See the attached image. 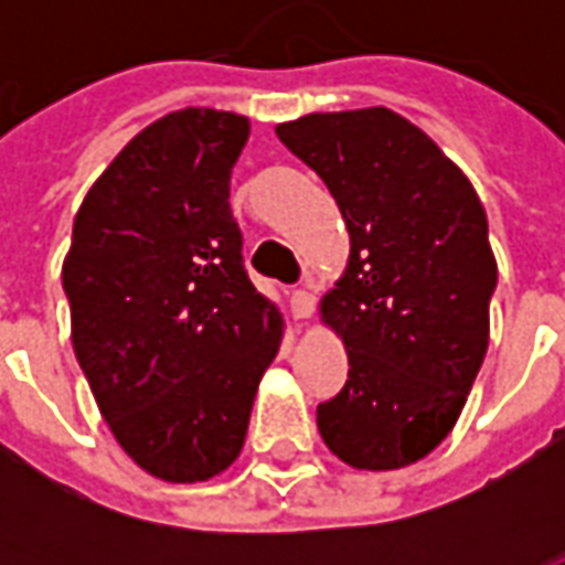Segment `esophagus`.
<instances>
[{
	"instance_id": "obj_1",
	"label": "esophagus",
	"mask_w": 565,
	"mask_h": 565,
	"mask_svg": "<svg viewBox=\"0 0 565 565\" xmlns=\"http://www.w3.org/2000/svg\"><path fill=\"white\" fill-rule=\"evenodd\" d=\"M290 308H294V318L306 320L315 315V294L308 290V287H302V290H294V296H290Z\"/></svg>"
}]
</instances>
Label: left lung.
Here are the masks:
<instances>
[{"instance_id": "1", "label": "left lung", "mask_w": 565, "mask_h": 565, "mask_svg": "<svg viewBox=\"0 0 565 565\" xmlns=\"http://www.w3.org/2000/svg\"><path fill=\"white\" fill-rule=\"evenodd\" d=\"M275 132L323 178L351 233L348 269L320 299L351 366L318 405L320 436L354 469L412 466L454 429L484 363L497 290L484 205L391 108L306 115Z\"/></svg>"}]
</instances>
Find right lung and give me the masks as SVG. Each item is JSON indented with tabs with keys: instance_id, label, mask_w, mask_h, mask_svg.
I'll list each match as a JSON object with an SVG mask.
<instances>
[{
	"instance_id": "obj_1",
	"label": "right lung",
	"mask_w": 565,
	"mask_h": 565,
	"mask_svg": "<svg viewBox=\"0 0 565 565\" xmlns=\"http://www.w3.org/2000/svg\"><path fill=\"white\" fill-rule=\"evenodd\" d=\"M247 136V117L214 108L153 120L84 196L63 259L72 348L105 424L172 484L233 466L281 348L230 209Z\"/></svg>"
}]
</instances>
